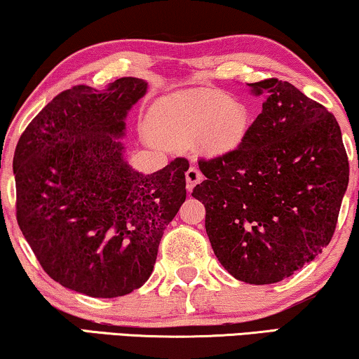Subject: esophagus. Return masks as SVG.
<instances>
[{
    "label": "esophagus",
    "mask_w": 359,
    "mask_h": 359,
    "mask_svg": "<svg viewBox=\"0 0 359 359\" xmlns=\"http://www.w3.org/2000/svg\"><path fill=\"white\" fill-rule=\"evenodd\" d=\"M202 178H204V176H202L201 171L191 165L189 170L186 171V188H188V191H192V188H194L197 183H201Z\"/></svg>",
    "instance_id": "34e87169"
}]
</instances>
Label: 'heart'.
<instances>
[{"mask_svg":"<svg viewBox=\"0 0 359 359\" xmlns=\"http://www.w3.org/2000/svg\"><path fill=\"white\" fill-rule=\"evenodd\" d=\"M249 129V111L223 93L192 90L157 102L150 111L147 133L165 145L197 142L202 152L223 155L243 144Z\"/></svg>","mask_w":359,"mask_h":359,"instance_id":"b5f03b06","label":"heart"}]
</instances>
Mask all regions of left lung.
I'll use <instances>...</instances> for the list:
<instances>
[{"label":"left lung","instance_id":"obj_1","mask_svg":"<svg viewBox=\"0 0 359 359\" xmlns=\"http://www.w3.org/2000/svg\"><path fill=\"white\" fill-rule=\"evenodd\" d=\"M251 87L262 111L236 150L201 158L192 196L205 207L212 249L233 277L282 282L334 236L348 186V157L335 116L290 82Z\"/></svg>","mask_w":359,"mask_h":359}]
</instances>
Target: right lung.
<instances>
[{
	"mask_svg": "<svg viewBox=\"0 0 359 359\" xmlns=\"http://www.w3.org/2000/svg\"><path fill=\"white\" fill-rule=\"evenodd\" d=\"M147 82L74 86L41 110L14 152L15 217L41 269L63 287L116 298L147 282L186 199V158L152 175L123 158L124 118Z\"/></svg>",
	"mask_w": 359,
	"mask_h": 359,
	"instance_id": "1",
	"label": "right lung"
}]
</instances>
